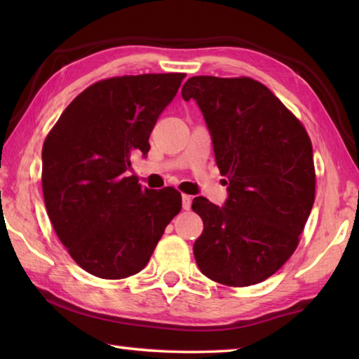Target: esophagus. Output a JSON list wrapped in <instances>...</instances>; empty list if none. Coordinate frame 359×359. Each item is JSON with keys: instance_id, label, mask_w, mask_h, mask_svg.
I'll use <instances>...</instances> for the list:
<instances>
[{"instance_id": "34e87169", "label": "esophagus", "mask_w": 359, "mask_h": 359, "mask_svg": "<svg viewBox=\"0 0 359 359\" xmlns=\"http://www.w3.org/2000/svg\"><path fill=\"white\" fill-rule=\"evenodd\" d=\"M182 208H184L185 210H190L191 196H188V194H182Z\"/></svg>"}]
</instances>
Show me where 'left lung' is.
<instances>
[{
	"mask_svg": "<svg viewBox=\"0 0 359 359\" xmlns=\"http://www.w3.org/2000/svg\"><path fill=\"white\" fill-rule=\"evenodd\" d=\"M194 100L228 185L224 204L198 196L204 231L193 245L199 271L228 287L266 280L296 250L315 201L312 142L280 100L253 79L190 77Z\"/></svg>",
	"mask_w": 359,
	"mask_h": 359,
	"instance_id": "1",
	"label": "left lung"
}]
</instances>
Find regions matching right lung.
I'll return each instance as SVG.
<instances>
[{"label":"right lung","instance_id":"add662e5","mask_svg":"<svg viewBox=\"0 0 359 359\" xmlns=\"http://www.w3.org/2000/svg\"><path fill=\"white\" fill-rule=\"evenodd\" d=\"M182 72L96 82L60 115L42 147V193L53 229L72 259L101 278L142 271L182 196L149 190L130 175L147 156L149 137L174 100Z\"/></svg>","mask_w":359,"mask_h":359}]
</instances>
